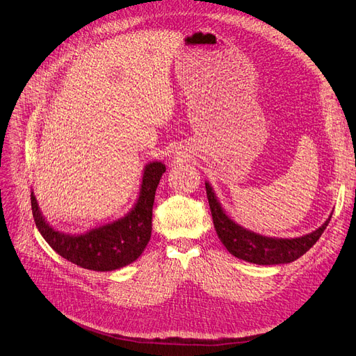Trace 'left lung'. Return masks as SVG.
Wrapping results in <instances>:
<instances>
[{
  "instance_id": "obj_1",
  "label": "left lung",
  "mask_w": 356,
  "mask_h": 356,
  "mask_svg": "<svg viewBox=\"0 0 356 356\" xmlns=\"http://www.w3.org/2000/svg\"><path fill=\"white\" fill-rule=\"evenodd\" d=\"M206 193L213 223H215V229L222 244L236 259L254 264H285L300 259L317 243L332 219L330 216L317 231L300 238H268L244 229L243 226L227 218L216 200L215 193L211 191L209 182H206Z\"/></svg>"
}]
</instances>
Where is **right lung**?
I'll return each instance as SVG.
<instances>
[{
    "instance_id": "1",
    "label": "right lung",
    "mask_w": 356,
    "mask_h": 356,
    "mask_svg": "<svg viewBox=\"0 0 356 356\" xmlns=\"http://www.w3.org/2000/svg\"><path fill=\"white\" fill-rule=\"evenodd\" d=\"M161 162L149 163L143 174L138 200L125 218L83 235H65L40 216L36 198L31 194L32 213L40 235L65 260L95 272H111L136 261L152 236V213L156 188L165 172Z\"/></svg>"
}]
</instances>
